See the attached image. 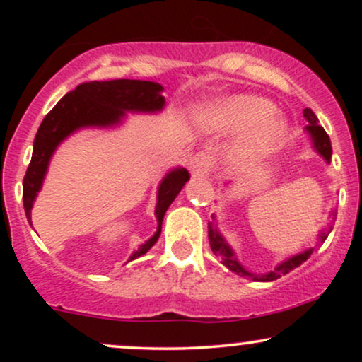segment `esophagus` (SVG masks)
I'll list each match as a JSON object with an SVG mask.
<instances>
[{
    "mask_svg": "<svg viewBox=\"0 0 362 362\" xmlns=\"http://www.w3.org/2000/svg\"><path fill=\"white\" fill-rule=\"evenodd\" d=\"M211 167H213V160L207 153H195L189 163L190 175L192 177H204L211 172Z\"/></svg>",
    "mask_w": 362,
    "mask_h": 362,
    "instance_id": "obj_1",
    "label": "esophagus"
}]
</instances>
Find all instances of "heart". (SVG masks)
I'll use <instances>...</instances> for the list:
<instances>
[{"mask_svg":"<svg viewBox=\"0 0 362 362\" xmlns=\"http://www.w3.org/2000/svg\"><path fill=\"white\" fill-rule=\"evenodd\" d=\"M276 107L260 97H233L216 105L206 114L209 127L221 132L242 134L257 127L250 138L236 149V158L242 161H255L267 155L284 136V124L271 120Z\"/></svg>","mask_w":362,"mask_h":362,"instance_id":"obj_1","label":"heart"}]
</instances>
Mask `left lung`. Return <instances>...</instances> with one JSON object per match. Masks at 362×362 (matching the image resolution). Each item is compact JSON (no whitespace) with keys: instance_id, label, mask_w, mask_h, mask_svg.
<instances>
[{"instance_id":"obj_1","label":"left lung","mask_w":362,"mask_h":362,"mask_svg":"<svg viewBox=\"0 0 362 362\" xmlns=\"http://www.w3.org/2000/svg\"><path fill=\"white\" fill-rule=\"evenodd\" d=\"M303 115H305V119L308 120V126H306V131H308V134L311 136V139H313V144L315 148H317V151L325 158L327 161H330L332 158V144H330V138H328V134L325 132V129L318 124V119L317 115L313 114V110L311 109H305L303 110ZM207 233H209V242H211V248H213V252L216 255L221 257V262L224 265H226L230 271H233L236 274H240V276H248V277H253V281H264V282H269V281H276L279 279V277L286 276V274H289L291 271H294L296 267H300L303 262H306L310 259V255L313 253L315 248H310V250L303 252V253H298V255L291 257L286 262H282V264L277 265L276 269L271 272L264 274V276H253V274L247 272L242 265L238 264V260L235 259L233 255V250H231L230 247H228V243L224 242L223 236L219 235V231L216 230L214 223H209L207 224ZM327 235L323 233L322 235V240H325Z\"/></svg>"}]
</instances>
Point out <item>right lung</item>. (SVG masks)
Masks as SVG:
<instances>
[{
    "instance_id": "obj_1",
    "label": "right lung",
    "mask_w": 362,
    "mask_h": 362,
    "mask_svg": "<svg viewBox=\"0 0 362 362\" xmlns=\"http://www.w3.org/2000/svg\"><path fill=\"white\" fill-rule=\"evenodd\" d=\"M163 86L153 81L143 80H110V81H86L66 93L56 107L45 115L39 131L35 134L34 153L30 165L23 177V207L27 219H30V209L37 192L42 187L49 160L54 149L62 139L71 132L86 126H114L120 122L126 112H156L165 105V97H161ZM190 178L185 168H177L170 172L161 182L158 190L156 204V233L141 245L138 252L132 253L131 260L146 253L161 233V221L168 206L180 192L182 187ZM32 224V221H30Z\"/></svg>"
}]
</instances>
